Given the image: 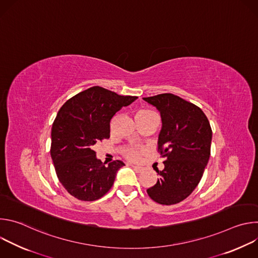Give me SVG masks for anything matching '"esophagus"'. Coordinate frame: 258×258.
<instances>
[{"mask_svg":"<svg viewBox=\"0 0 258 258\" xmlns=\"http://www.w3.org/2000/svg\"><path fill=\"white\" fill-rule=\"evenodd\" d=\"M133 168H134L136 171H138V172H142V171L144 170L143 167H141V166H136V165H133Z\"/></svg>","mask_w":258,"mask_h":258,"instance_id":"1","label":"esophagus"}]
</instances>
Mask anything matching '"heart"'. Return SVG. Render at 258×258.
<instances>
[{"label": "heart", "instance_id": "obj_1", "mask_svg": "<svg viewBox=\"0 0 258 258\" xmlns=\"http://www.w3.org/2000/svg\"><path fill=\"white\" fill-rule=\"evenodd\" d=\"M151 112H153V111H151V110L144 109V110H141V111H139L137 115H145V114H148V113H151ZM144 152H145V150L143 148H140V147H135V148H131V149L126 150L125 153H124V156L130 161L138 162V161L141 160Z\"/></svg>", "mask_w": 258, "mask_h": 258}]
</instances>
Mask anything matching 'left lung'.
Here are the masks:
<instances>
[{
	"mask_svg": "<svg viewBox=\"0 0 258 258\" xmlns=\"http://www.w3.org/2000/svg\"><path fill=\"white\" fill-rule=\"evenodd\" d=\"M160 112L162 128L158 152L164 169L155 185L147 189L149 197L162 205L185 200L198 186L210 156L212 131L202 110L173 94L144 98Z\"/></svg>",
	"mask_w": 258,
	"mask_h": 258,
	"instance_id": "8db88e82",
	"label": "left lung"
}]
</instances>
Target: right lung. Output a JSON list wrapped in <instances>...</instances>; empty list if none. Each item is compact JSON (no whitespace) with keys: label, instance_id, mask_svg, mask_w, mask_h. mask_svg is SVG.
<instances>
[{"label":"right lung","instance_id":"right-lung-1","mask_svg":"<svg viewBox=\"0 0 258 258\" xmlns=\"http://www.w3.org/2000/svg\"><path fill=\"white\" fill-rule=\"evenodd\" d=\"M137 98L96 86L73 96L60 108L52 125L50 152L58 179L71 196L95 201L111 189L124 163L114 160L105 165L97 159L93 147L109 139L112 117Z\"/></svg>","mask_w":258,"mask_h":258}]
</instances>
